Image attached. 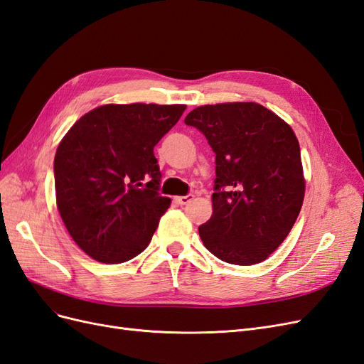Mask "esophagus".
Listing matches in <instances>:
<instances>
[{
    "label": "esophagus",
    "mask_w": 364,
    "mask_h": 364,
    "mask_svg": "<svg viewBox=\"0 0 364 364\" xmlns=\"http://www.w3.org/2000/svg\"><path fill=\"white\" fill-rule=\"evenodd\" d=\"M193 194H188V196H178L176 197V202H178L179 205H186V203H190L191 200H193Z\"/></svg>",
    "instance_id": "obj_1"
}]
</instances>
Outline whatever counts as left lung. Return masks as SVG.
<instances>
[{
    "label": "left lung",
    "mask_w": 364,
    "mask_h": 364,
    "mask_svg": "<svg viewBox=\"0 0 364 364\" xmlns=\"http://www.w3.org/2000/svg\"><path fill=\"white\" fill-rule=\"evenodd\" d=\"M185 124L215 153L213 215L199 226L205 247L229 264L266 259L301 213L305 181L291 127L258 103L196 107Z\"/></svg>",
    "instance_id": "left-lung-1"
}]
</instances>
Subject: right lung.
I'll list each match as a JSON object with an SVG mask.
<instances>
[{"mask_svg":"<svg viewBox=\"0 0 364 364\" xmlns=\"http://www.w3.org/2000/svg\"><path fill=\"white\" fill-rule=\"evenodd\" d=\"M185 105H105L85 114L54 156L59 214L86 255L126 262L144 250L171 200L153 149Z\"/></svg>","mask_w":364,"mask_h":364,"instance_id":"obj_1","label":"right lung"}]
</instances>
